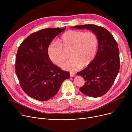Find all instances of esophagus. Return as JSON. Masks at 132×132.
<instances>
[{
  "mask_svg": "<svg viewBox=\"0 0 132 132\" xmlns=\"http://www.w3.org/2000/svg\"><path fill=\"white\" fill-rule=\"evenodd\" d=\"M75 75V73H73V72H70V77H73Z\"/></svg>",
  "mask_w": 132,
  "mask_h": 132,
  "instance_id": "34e87169",
  "label": "esophagus"
}]
</instances>
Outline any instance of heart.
Listing matches in <instances>:
<instances>
[{"mask_svg": "<svg viewBox=\"0 0 132 132\" xmlns=\"http://www.w3.org/2000/svg\"><path fill=\"white\" fill-rule=\"evenodd\" d=\"M98 43L97 36L92 31L68 30L61 35L58 42H53L49 45L47 53L54 64L61 66L67 58L63 50L70 49L69 55L71 58L62 67L74 71L91 63L97 50Z\"/></svg>", "mask_w": 132, "mask_h": 132, "instance_id": "1", "label": "heart"}]
</instances>
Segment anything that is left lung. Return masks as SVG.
<instances>
[{"label": "left lung", "instance_id": "left-lung-1", "mask_svg": "<svg viewBox=\"0 0 132 132\" xmlns=\"http://www.w3.org/2000/svg\"><path fill=\"white\" fill-rule=\"evenodd\" d=\"M72 28L87 29L98 38V51L91 63L80 72L85 81L80 88L84 94L98 97L106 94L112 87L119 71V51L112 35L104 28L93 24L74 26Z\"/></svg>", "mask_w": 132, "mask_h": 132}]
</instances>
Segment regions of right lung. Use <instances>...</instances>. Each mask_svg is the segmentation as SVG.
Instances as JSON below:
<instances>
[{"instance_id":"1","label":"right lung","mask_w":132,"mask_h":132,"mask_svg":"<svg viewBox=\"0 0 132 132\" xmlns=\"http://www.w3.org/2000/svg\"><path fill=\"white\" fill-rule=\"evenodd\" d=\"M64 28H46L30 34L20 45L15 58V73L20 85L30 97L46 101L58 93L70 72L53 64L47 53L52 40Z\"/></svg>"}]
</instances>
